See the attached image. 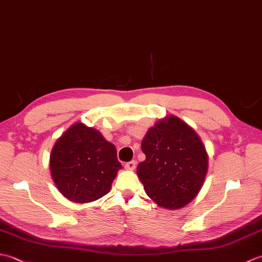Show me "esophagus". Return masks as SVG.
I'll list each match as a JSON object with an SVG mask.
<instances>
[{"label":"esophagus","mask_w":262,"mask_h":262,"mask_svg":"<svg viewBox=\"0 0 262 262\" xmlns=\"http://www.w3.org/2000/svg\"><path fill=\"white\" fill-rule=\"evenodd\" d=\"M125 168L127 170H135V168H136V161L133 160V161H130V162H127L125 164Z\"/></svg>","instance_id":"1"}]
</instances>
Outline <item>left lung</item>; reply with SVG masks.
<instances>
[{"instance_id": "obj_1", "label": "left lung", "mask_w": 262, "mask_h": 262, "mask_svg": "<svg viewBox=\"0 0 262 262\" xmlns=\"http://www.w3.org/2000/svg\"><path fill=\"white\" fill-rule=\"evenodd\" d=\"M145 161L137 176L147 196L161 207H185L202 189L208 155L197 133L176 116L159 120L142 141Z\"/></svg>"}]
</instances>
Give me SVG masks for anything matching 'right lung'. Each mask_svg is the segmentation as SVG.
Segmentation results:
<instances>
[{
	"mask_svg": "<svg viewBox=\"0 0 262 262\" xmlns=\"http://www.w3.org/2000/svg\"><path fill=\"white\" fill-rule=\"evenodd\" d=\"M58 191L74 203H91L110 191L121 164L114 144L82 122L72 125L55 143L49 160Z\"/></svg>",
	"mask_w": 262,
	"mask_h": 262,
	"instance_id": "obj_1",
	"label": "right lung"
}]
</instances>
